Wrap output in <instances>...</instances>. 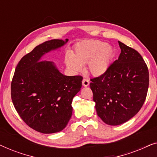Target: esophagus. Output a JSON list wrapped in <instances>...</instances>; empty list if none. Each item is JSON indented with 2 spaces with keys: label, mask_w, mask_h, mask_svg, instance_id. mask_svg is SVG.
Wrapping results in <instances>:
<instances>
[{
  "label": "esophagus",
  "mask_w": 157,
  "mask_h": 157,
  "mask_svg": "<svg viewBox=\"0 0 157 157\" xmlns=\"http://www.w3.org/2000/svg\"><path fill=\"white\" fill-rule=\"evenodd\" d=\"M89 83H90V82H89V81L88 80V79H86V78H83V81H82V84H83V86H88L89 85Z\"/></svg>",
  "instance_id": "obj_1"
}]
</instances>
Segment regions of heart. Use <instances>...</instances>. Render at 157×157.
I'll return each instance as SVG.
<instances>
[{
  "instance_id": "b5f03b06",
  "label": "heart",
  "mask_w": 157,
  "mask_h": 157,
  "mask_svg": "<svg viewBox=\"0 0 157 157\" xmlns=\"http://www.w3.org/2000/svg\"><path fill=\"white\" fill-rule=\"evenodd\" d=\"M114 53L112 46L105 41L85 40L75 46L73 56H66L65 63L73 72L83 71V65L87 64L90 74L94 76H101L110 67Z\"/></svg>"
}]
</instances>
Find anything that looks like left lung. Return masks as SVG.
<instances>
[{
  "label": "left lung",
  "instance_id": "left-lung-1",
  "mask_svg": "<svg viewBox=\"0 0 157 157\" xmlns=\"http://www.w3.org/2000/svg\"><path fill=\"white\" fill-rule=\"evenodd\" d=\"M121 53L102 76L91 79L96 113L111 126L122 124L142 107L149 88V71L136 50L119 41Z\"/></svg>",
  "mask_w": 157,
  "mask_h": 157
}]
</instances>
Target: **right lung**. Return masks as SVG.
<instances>
[{
    "label": "right lung",
    "instance_id": "1",
    "mask_svg": "<svg viewBox=\"0 0 157 157\" xmlns=\"http://www.w3.org/2000/svg\"><path fill=\"white\" fill-rule=\"evenodd\" d=\"M68 41L53 39L38 45L21 59L12 80L15 109L28 126L43 134L66 127L72 115L73 98L82 86V76H65L55 63L41 60Z\"/></svg>",
    "mask_w": 157,
    "mask_h": 157
}]
</instances>
